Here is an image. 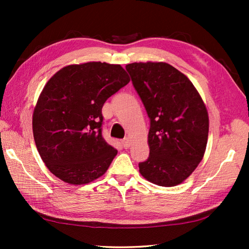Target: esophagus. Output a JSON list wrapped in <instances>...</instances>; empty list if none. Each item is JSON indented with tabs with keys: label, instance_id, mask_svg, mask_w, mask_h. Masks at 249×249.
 <instances>
[{
	"label": "esophagus",
	"instance_id": "obj_1",
	"mask_svg": "<svg viewBox=\"0 0 249 249\" xmlns=\"http://www.w3.org/2000/svg\"><path fill=\"white\" fill-rule=\"evenodd\" d=\"M122 145H123L124 149H128V147L130 146V140L128 138H125L122 140Z\"/></svg>",
	"mask_w": 249,
	"mask_h": 249
}]
</instances>
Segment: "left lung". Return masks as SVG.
<instances>
[{"mask_svg":"<svg viewBox=\"0 0 249 249\" xmlns=\"http://www.w3.org/2000/svg\"><path fill=\"white\" fill-rule=\"evenodd\" d=\"M150 118V155L139 162L147 181L171 187L186 179L202 160L209 115L189 79L167 63L126 65Z\"/></svg>","mask_w":249,"mask_h":249,"instance_id":"obj_1","label":"left lung"}]
</instances>
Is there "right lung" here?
I'll use <instances>...</instances> for the list:
<instances>
[{"label": "right lung", "mask_w": 249, "mask_h": 249, "mask_svg": "<svg viewBox=\"0 0 249 249\" xmlns=\"http://www.w3.org/2000/svg\"><path fill=\"white\" fill-rule=\"evenodd\" d=\"M128 82L121 65L102 62L66 66L47 82L33 113V135L56 178L81 185L107 171L118 151L103 137L102 109Z\"/></svg>", "instance_id": "obj_1"}]
</instances>
